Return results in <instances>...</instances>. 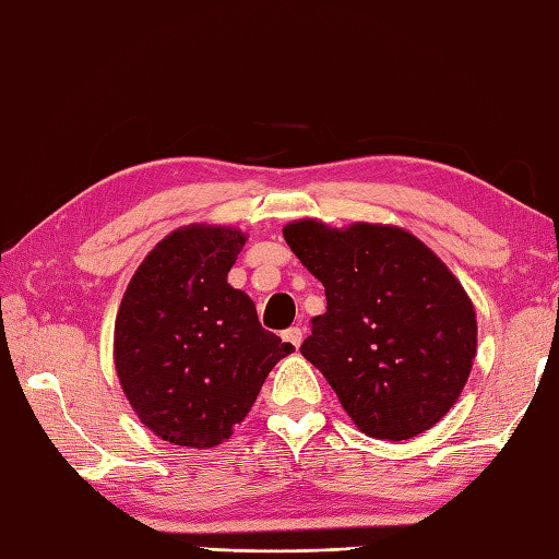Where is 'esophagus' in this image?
I'll return each mask as SVG.
<instances>
[{
    "label": "esophagus",
    "instance_id": "obj_1",
    "mask_svg": "<svg viewBox=\"0 0 559 559\" xmlns=\"http://www.w3.org/2000/svg\"><path fill=\"white\" fill-rule=\"evenodd\" d=\"M282 338L287 341L289 345H294V347H299L301 345V341H304V331L299 329V325H292V329H287L282 333Z\"/></svg>",
    "mask_w": 559,
    "mask_h": 559
}]
</instances>
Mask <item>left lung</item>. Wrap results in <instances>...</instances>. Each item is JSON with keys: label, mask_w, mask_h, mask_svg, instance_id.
Returning a JSON list of instances; mask_svg holds the SVG:
<instances>
[{"label": "left lung", "mask_w": 559, "mask_h": 559, "mask_svg": "<svg viewBox=\"0 0 559 559\" xmlns=\"http://www.w3.org/2000/svg\"><path fill=\"white\" fill-rule=\"evenodd\" d=\"M284 240L325 287L301 355L370 438L406 440L443 418L477 355V316L433 250L396 226L301 218Z\"/></svg>", "instance_id": "8db88e82"}]
</instances>
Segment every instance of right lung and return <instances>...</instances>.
Wrapping results in <instances>:
<instances>
[{
  "instance_id": "1",
  "label": "right lung",
  "mask_w": 559,
  "mask_h": 559,
  "mask_svg": "<svg viewBox=\"0 0 559 559\" xmlns=\"http://www.w3.org/2000/svg\"><path fill=\"white\" fill-rule=\"evenodd\" d=\"M246 234L192 224L173 230L135 270L114 325L126 399L157 438L214 448L255 404L272 367L294 347L258 321L228 284Z\"/></svg>"
}]
</instances>
